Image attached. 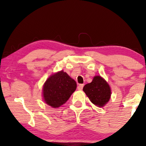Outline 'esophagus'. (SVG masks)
<instances>
[{
  "label": "esophagus",
  "mask_w": 146,
  "mask_h": 146,
  "mask_svg": "<svg viewBox=\"0 0 146 146\" xmlns=\"http://www.w3.org/2000/svg\"><path fill=\"white\" fill-rule=\"evenodd\" d=\"M83 87H84V84H79L78 86V90H82Z\"/></svg>",
  "instance_id": "1"
}]
</instances>
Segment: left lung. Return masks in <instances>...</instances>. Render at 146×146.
Returning a JSON list of instances; mask_svg holds the SVG:
<instances>
[{
    "instance_id": "left-lung-1",
    "label": "left lung",
    "mask_w": 146,
    "mask_h": 146,
    "mask_svg": "<svg viewBox=\"0 0 146 146\" xmlns=\"http://www.w3.org/2000/svg\"><path fill=\"white\" fill-rule=\"evenodd\" d=\"M83 91L92 103L98 107H103L106 104L111 96L110 87L100 76L94 77L92 82L84 86Z\"/></svg>"
}]
</instances>
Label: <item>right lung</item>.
I'll list each match as a JSON object with an SVG mask.
<instances>
[{
	"mask_svg": "<svg viewBox=\"0 0 146 146\" xmlns=\"http://www.w3.org/2000/svg\"><path fill=\"white\" fill-rule=\"evenodd\" d=\"M77 85L74 80L71 78L63 70L51 75L43 86V98L48 105L58 108L66 102Z\"/></svg>",
	"mask_w": 146,
	"mask_h": 146,
	"instance_id": "obj_1",
	"label": "right lung"
}]
</instances>
